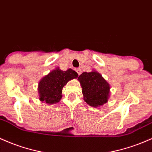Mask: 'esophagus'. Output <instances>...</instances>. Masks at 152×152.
I'll return each mask as SVG.
<instances>
[{"label":"esophagus","instance_id":"1","mask_svg":"<svg viewBox=\"0 0 152 152\" xmlns=\"http://www.w3.org/2000/svg\"><path fill=\"white\" fill-rule=\"evenodd\" d=\"M75 71H76V72H77V73L79 75H80L81 73V68H76V69H75Z\"/></svg>","mask_w":152,"mask_h":152}]
</instances>
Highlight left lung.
Returning <instances> with one entry per match:
<instances>
[{"label":"left lung","mask_w":152,"mask_h":152,"mask_svg":"<svg viewBox=\"0 0 152 152\" xmlns=\"http://www.w3.org/2000/svg\"><path fill=\"white\" fill-rule=\"evenodd\" d=\"M78 79L81 84L84 101L90 106H102L107 102L110 85L100 73L96 71L84 72Z\"/></svg>","instance_id":"left-lung-1"}]
</instances>
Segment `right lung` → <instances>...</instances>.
<instances>
[{
    "mask_svg": "<svg viewBox=\"0 0 152 152\" xmlns=\"http://www.w3.org/2000/svg\"><path fill=\"white\" fill-rule=\"evenodd\" d=\"M78 73L73 70L68 69L63 71L57 68L43 77L39 82V99L48 104H54L61 100L63 87L68 81L76 79Z\"/></svg>",
    "mask_w": 152,
    "mask_h": 152,
    "instance_id": "1",
    "label": "right lung"
}]
</instances>
